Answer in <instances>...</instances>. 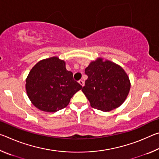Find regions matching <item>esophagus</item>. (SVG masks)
<instances>
[{"mask_svg": "<svg viewBox=\"0 0 159 159\" xmlns=\"http://www.w3.org/2000/svg\"><path fill=\"white\" fill-rule=\"evenodd\" d=\"M79 84L80 85H82L83 87V86H84V81H83V80H79Z\"/></svg>", "mask_w": 159, "mask_h": 159, "instance_id": "obj_1", "label": "esophagus"}]
</instances>
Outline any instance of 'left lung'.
I'll return each instance as SVG.
<instances>
[{
	"label": "left lung",
	"mask_w": 159,
	"mask_h": 159,
	"mask_svg": "<svg viewBox=\"0 0 159 159\" xmlns=\"http://www.w3.org/2000/svg\"><path fill=\"white\" fill-rule=\"evenodd\" d=\"M85 74L88 79L82 91L91 107L109 111L124 102L130 89V82L121 66L98 58L90 62Z\"/></svg>",
	"instance_id": "8db88e82"
}]
</instances>
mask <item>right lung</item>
Instances as JSON below:
<instances>
[{
    "label": "right lung",
    "mask_w": 159,
    "mask_h": 159,
    "mask_svg": "<svg viewBox=\"0 0 159 159\" xmlns=\"http://www.w3.org/2000/svg\"><path fill=\"white\" fill-rule=\"evenodd\" d=\"M82 86L67 71L65 61L52 57L39 61L26 79V90L32 104L41 111L56 112L68 105Z\"/></svg>",
    "instance_id": "obj_1"
}]
</instances>
